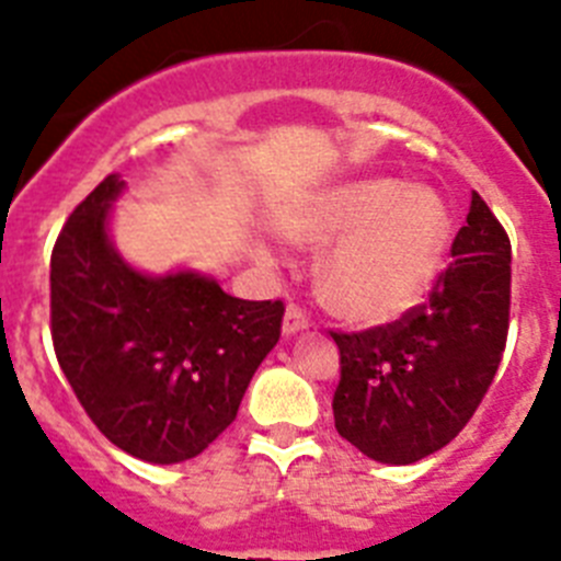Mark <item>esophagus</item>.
I'll return each mask as SVG.
<instances>
[{
	"label": "esophagus",
	"mask_w": 561,
	"mask_h": 561,
	"mask_svg": "<svg viewBox=\"0 0 561 561\" xmlns=\"http://www.w3.org/2000/svg\"><path fill=\"white\" fill-rule=\"evenodd\" d=\"M310 327V316H307L305 307L299 305H290L285 312V321H282V330H285V335H296V332L307 330Z\"/></svg>",
	"instance_id": "34e87169"
}]
</instances>
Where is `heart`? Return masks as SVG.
Here are the masks:
<instances>
[{
  "label": "heart",
  "instance_id": "b5f03b06",
  "mask_svg": "<svg viewBox=\"0 0 561 561\" xmlns=\"http://www.w3.org/2000/svg\"><path fill=\"white\" fill-rule=\"evenodd\" d=\"M285 231L312 245L337 240L321 268L327 301L357 321H386L431 287L450 240V218L431 190L366 179L307 198L287 211Z\"/></svg>",
  "mask_w": 561,
  "mask_h": 561
}]
</instances>
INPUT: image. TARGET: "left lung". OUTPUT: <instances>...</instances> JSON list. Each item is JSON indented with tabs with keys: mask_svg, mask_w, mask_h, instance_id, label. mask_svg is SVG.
<instances>
[{
	"mask_svg": "<svg viewBox=\"0 0 561 561\" xmlns=\"http://www.w3.org/2000/svg\"><path fill=\"white\" fill-rule=\"evenodd\" d=\"M450 254L425 305L391 324L330 332L341 352L335 431L375 461L413 463L450 444L501 366L512 243L478 193Z\"/></svg>",
	"mask_w": 561,
	"mask_h": 561,
	"instance_id": "obj_1",
	"label": "left lung"
}]
</instances>
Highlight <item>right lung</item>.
<instances>
[{
    "label": "right lung",
    "mask_w": 561,
    "mask_h": 561,
    "mask_svg": "<svg viewBox=\"0 0 561 561\" xmlns=\"http://www.w3.org/2000/svg\"><path fill=\"white\" fill-rule=\"evenodd\" d=\"M119 175L75 206L49 260V330L75 397L128 456L179 463L234 422L285 305L234 299L209 276H145L108 240Z\"/></svg>",
    "instance_id": "1"
}]
</instances>
